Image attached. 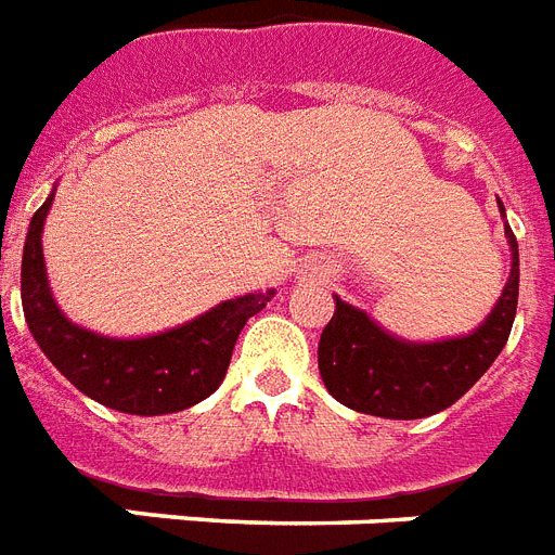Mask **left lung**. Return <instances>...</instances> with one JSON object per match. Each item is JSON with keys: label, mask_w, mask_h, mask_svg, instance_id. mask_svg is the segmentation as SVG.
<instances>
[{"label": "left lung", "mask_w": 555, "mask_h": 555, "mask_svg": "<svg viewBox=\"0 0 555 555\" xmlns=\"http://www.w3.org/2000/svg\"><path fill=\"white\" fill-rule=\"evenodd\" d=\"M504 215V206L499 203ZM513 266L504 292L473 335L436 344H410L389 335L370 314L335 295V314L318 344V370L330 396L378 418H427L453 406L490 363L513 330L518 304V243L504 223Z\"/></svg>", "instance_id": "obj_1"}]
</instances>
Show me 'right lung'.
I'll return each instance as SVG.
<instances>
[{"label": "right lung", "mask_w": 555, "mask_h": 555, "mask_svg": "<svg viewBox=\"0 0 555 555\" xmlns=\"http://www.w3.org/2000/svg\"><path fill=\"white\" fill-rule=\"evenodd\" d=\"M51 203L53 192L30 217L22 249V309L48 361L79 392L128 415L180 412L211 396L223 384L241 330L274 292L223 300L201 318L149 338H105L82 330L60 312L48 286L42 225Z\"/></svg>", "instance_id": "right-lung-1"}]
</instances>
